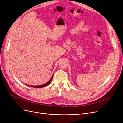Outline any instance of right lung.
Masks as SVG:
<instances>
[{
  "label": "right lung",
  "instance_id": "add662e5",
  "mask_svg": "<svg viewBox=\"0 0 123 123\" xmlns=\"http://www.w3.org/2000/svg\"><path fill=\"white\" fill-rule=\"evenodd\" d=\"M53 75L52 76V78L51 79V80H50L48 83H47L46 84H43V85H40V86H29V85H28V86H30V87H34V88H43V87H45V86H48V85H49V84H50V83L51 82V81H52V79H53Z\"/></svg>",
  "mask_w": 123,
  "mask_h": 123
}]
</instances>
